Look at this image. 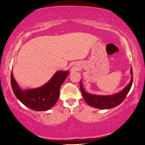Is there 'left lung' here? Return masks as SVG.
<instances>
[{"label": "left lung", "instance_id": "left-lung-1", "mask_svg": "<svg viewBox=\"0 0 145 145\" xmlns=\"http://www.w3.org/2000/svg\"><path fill=\"white\" fill-rule=\"evenodd\" d=\"M130 73L131 74V78L129 83L120 92L112 95L104 96V95H96L87 92L83 88L82 80H81L80 82V90L85 102L90 106L100 110L111 109L118 106L125 100L127 94L131 88L133 84V70L131 67Z\"/></svg>", "mask_w": 145, "mask_h": 145}]
</instances>
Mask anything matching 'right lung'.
<instances>
[{"label": "right lung", "instance_id": "obj_1", "mask_svg": "<svg viewBox=\"0 0 145 145\" xmlns=\"http://www.w3.org/2000/svg\"><path fill=\"white\" fill-rule=\"evenodd\" d=\"M69 74V71H59L43 86L24 90L19 86L12 72L11 86L16 97L24 106L37 112L47 111L57 103L60 87Z\"/></svg>", "mask_w": 145, "mask_h": 145}]
</instances>
